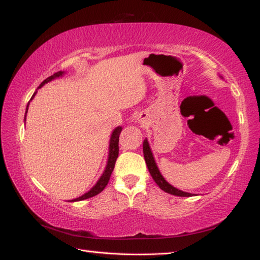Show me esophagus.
Wrapping results in <instances>:
<instances>
[{
    "label": "esophagus",
    "instance_id": "34e87169",
    "mask_svg": "<svg viewBox=\"0 0 260 260\" xmlns=\"http://www.w3.org/2000/svg\"><path fill=\"white\" fill-rule=\"evenodd\" d=\"M138 121L140 122V124L145 125L146 124V116H145V114H140L139 117H138Z\"/></svg>",
    "mask_w": 260,
    "mask_h": 260
}]
</instances>
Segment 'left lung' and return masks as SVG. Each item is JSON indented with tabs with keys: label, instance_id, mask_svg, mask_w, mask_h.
<instances>
[{
	"label": "left lung",
	"instance_id": "left-lung-1",
	"mask_svg": "<svg viewBox=\"0 0 260 260\" xmlns=\"http://www.w3.org/2000/svg\"><path fill=\"white\" fill-rule=\"evenodd\" d=\"M143 154H144V159H145L146 166H148V169H149V172L151 174V176H152L153 181L157 183V185L160 188H161L162 191L169 193V194L177 196V197H192V196H197V194H192V193H188V192H184L182 190H178V188L171 185V184H169L166 181V179L164 178V176L161 175V173H160V171H159L157 164H155L153 153H152V151H151L150 144H149L148 140H146V139L144 140V142H143Z\"/></svg>",
	"mask_w": 260,
	"mask_h": 260
}]
</instances>
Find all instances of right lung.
<instances>
[{
  "label": "right lung",
  "instance_id": "obj_1",
  "mask_svg": "<svg viewBox=\"0 0 260 260\" xmlns=\"http://www.w3.org/2000/svg\"><path fill=\"white\" fill-rule=\"evenodd\" d=\"M64 74H66V72H58V73L53 74V75H52V76L48 77V78L45 79V81L42 82L40 86L37 87V89L41 88L46 83L53 81V79H55V78L62 77ZM36 93H37V91L34 94H32L30 101L32 100V99H34ZM29 102H28L27 108H26L25 120H26V115H27V111H28V107H29ZM121 129H122V127L121 126H118V127H116L114 131H112L111 136H110V141H109V152H108V160H107V165H106L105 172L102 173V175L100 176V178L98 179V182L95 183V185H94L88 192L84 193V194L81 196L79 198H76V199H73V200H69L70 202L82 201V200H85V199H88V198H92L94 196L99 194V193H100V192H102L103 188L107 186V184H108V182H109V179H110L111 173H112V171H114V168H115V164H116V160L118 158V153H119V146H118V143H119V135L121 133Z\"/></svg>",
  "mask_w": 260,
  "mask_h": 260
}]
</instances>
